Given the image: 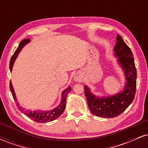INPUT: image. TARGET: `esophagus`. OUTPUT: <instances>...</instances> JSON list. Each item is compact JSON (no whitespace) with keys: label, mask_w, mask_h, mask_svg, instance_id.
Returning <instances> with one entry per match:
<instances>
[{"label":"esophagus","mask_w":148,"mask_h":148,"mask_svg":"<svg viewBox=\"0 0 148 148\" xmlns=\"http://www.w3.org/2000/svg\"><path fill=\"white\" fill-rule=\"evenodd\" d=\"M81 76H79V75H76L74 76V80H75L76 81H77V82H79V81H81Z\"/></svg>","instance_id":"34e87169"}]
</instances>
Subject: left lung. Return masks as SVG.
I'll list each match as a JSON object with an SVG mask.
<instances>
[{
    "instance_id": "obj_1",
    "label": "left lung",
    "mask_w": 148,
    "mask_h": 148,
    "mask_svg": "<svg viewBox=\"0 0 148 148\" xmlns=\"http://www.w3.org/2000/svg\"><path fill=\"white\" fill-rule=\"evenodd\" d=\"M114 51L126 76L125 90L110 97L99 98L93 95L88 87H84L90 110L95 115L101 118H113L123 113L134 101L136 90L137 73L133 53L120 35L117 36Z\"/></svg>"
}]
</instances>
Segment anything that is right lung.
<instances>
[{
	"mask_svg": "<svg viewBox=\"0 0 148 148\" xmlns=\"http://www.w3.org/2000/svg\"><path fill=\"white\" fill-rule=\"evenodd\" d=\"M30 41V39H25V40H23L22 41L20 42L19 45H18V48L16 49V50L15 51L14 54L12 56L11 59H10V70L12 71V69L13 64H14V62L16 59V56H18V53L20 52V51L21 50V49L23 48V47L24 46L25 44L28 43V42ZM10 91H11L12 95L13 98L15 100V101L16 102V97H15L14 91V89L12 88V85L11 82L10 83ZM72 88L71 87H69L68 88L65 90L63 91L62 94V100H61L60 104L59 105L57 108H56L55 109H53L51 111H22V113H23L25 115L30 118V119L33 120V121L37 122V123H47V122H51L53 121V120H56V119L60 117L61 114L63 113V111L65 109V102H66V98H67V94L70 92ZM16 105H18V103H16ZM18 109L21 110V107L18 106Z\"/></svg>",
	"mask_w": 148,
	"mask_h": 148,
	"instance_id": "1",
	"label": "right lung"
}]
</instances>
